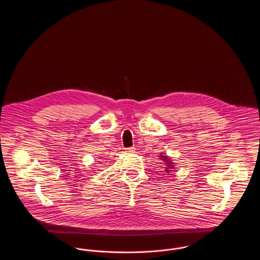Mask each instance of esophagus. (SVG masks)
Instances as JSON below:
<instances>
[{
	"instance_id": "34e87169",
	"label": "esophagus",
	"mask_w": 260,
	"mask_h": 260,
	"mask_svg": "<svg viewBox=\"0 0 260 260\" xmlns=\"http://www.w3.org/2000/svg\"><path fill=\"white\" fill-rule=\"evenodd\" d=\"M125 152L128 154H133L136 152V147H129V148H125Z\"/></svg>"
}]
</instances>
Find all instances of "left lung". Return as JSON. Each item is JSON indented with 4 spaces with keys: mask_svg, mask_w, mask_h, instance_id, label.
<instances>
[{
    "mask_svg": "<svg viewBox=\"0 0 260 260\" xmlns=\"http://www.w3.org/2000/svg\"><path fill=\"white\" fill-rule=\"evenodd\" d=\"M160 158H161L162 161H166V164H167L166 166H167L168 168H166V171H165V172H167V173H168V172H170V171H171L170 169H173V164H174V162H173L172 161H170V158H169L168 156H164V155H161V156H160Z\"/></svg>",
    "mask_w": 260,
    "mask_h": 260,
    "instance_id": "obj_1",
    "label": "left lung"
}]
</instances>
